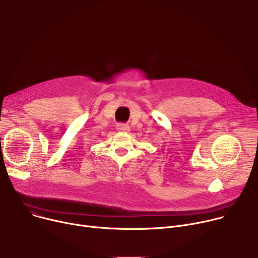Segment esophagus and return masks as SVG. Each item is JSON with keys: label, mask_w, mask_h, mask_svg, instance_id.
I'll return each instance as SVG.
<instances>
[{"label": "esophagus", "mask_w": 258, "mask_h": 258, "mask_svg": "<svg viewBox=\"0 0 258 258\" xmlns=\"http://www.w3.org/2000/svg\"><path fill=\"white\" fill-rule=\"evenodd\" d=\"M117 130L121 131V132H127V131H130V125H127L125 123H118Z\"/></svg>", "instance_id": "obj_1"}]
</instances>
